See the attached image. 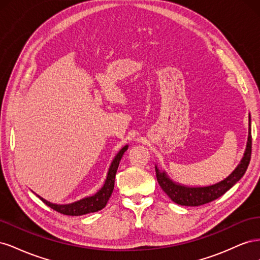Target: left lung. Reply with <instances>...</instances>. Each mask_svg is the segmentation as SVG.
Instances as JSON below:
<instances>
[{"mask_svg":"<svg viewBox=\"0 0 260 260\" xmlns=\"http://www.w3.org/2000/svg\"><path fill=\"white\" fill-rule=\"evenodd\" d=\"M251 155V130H250V116H249V128H248V139L245 153L238 167L235 168L232 174L228 176L224 180L220 182L208 185V186H199L191 187L182 184L176 183L169 179L165 171H160L157 166L155 167L156 178L162 191L166 193L172 202L177 203L178 205L182 206H201L217 200L220 196L223 195L226 191L238 182V181L244 176L248 167Z\"/></svg>","mask_w":260,"mask_h":260,"instance_id":"obj_1","label":"left lung"}]
</instances>
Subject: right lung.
<instances>
[{
    "instance_id": "right-lung-1",
    "label": "right lung",
    "mask_w": 260,
    "mask_h": 260,
    "mask_svg": "<svg viewBox=\"0 0 260 260\" xmlns=\"http://www.w3.org/2000/svg\"><path fill=\"white\" fill-rule=\"evenodd\" d=\"M128 149V145L123 146L118 154L115 156L114 160L111 164V167L108 169L107 172V177L105 180L104 185L101 187V190L95 193L92 196H89V198L82 199L80 201H77L72 204H65V205H57V204H52L48 201H45L44 199H40L44 204H46L49 207L52 209L56 210L57 212H60L62 215H67V216H82L85 214H90V212H95L101 209H103L106 204L111 198V195L114 190V185H115V177H116V172L118 169V166H119V162L123 153Z\"/></svg>"
}]
</instances>
